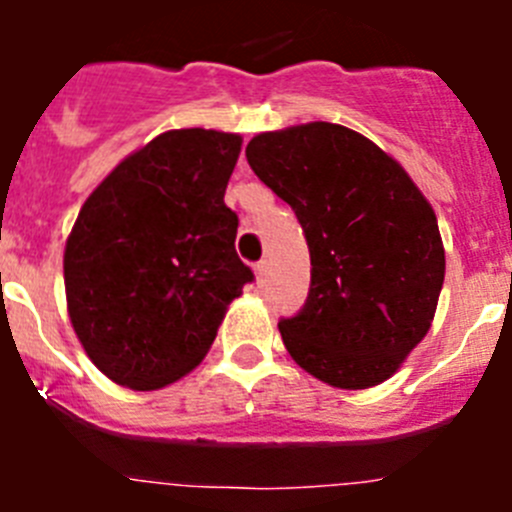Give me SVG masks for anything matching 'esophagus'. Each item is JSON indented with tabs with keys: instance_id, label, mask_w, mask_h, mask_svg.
I'll use <instances>...</instances> for the list:
<instances>
[{
	"instance_id": "34e87169",
	"label": "esophagus",
	"mask_w": 512,
	"mask_h": 512,
	"mask_svg": "<svg viewBox=\"0 0 512 512\" xmlns=\"http://www.w3.org/2000/svg\"><path fill=\"white\" fill-rule=\"evenodd\" d=\"M253 271H256V277H259V282H264L266 274H269V264H266V261H259V264L253 266Z\"/></svg>"
}]
</instances>
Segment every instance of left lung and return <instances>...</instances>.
Wrapping results in <instances>:
<instances>
[{"label":"left lung","instance_id":"left-lung-1","mask_svg":"<svg viewBox=\"0 0 512 512\" xmlns=\"http://www.w3.org/2000/svg\"><path fill=\"white\" fill-rule=\"evenodd\" d=\"M246 158L310 248L305 305L279 320L289 356L341 390L390 379L436 315L446 256L433 207L395 158L333 122L256 135Z\"/></svg>","mask_w":512,"mask_h":512}]
</instances>
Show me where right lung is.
I'll use <instances>...</instances> for the list:
<instances>
[{"label":"right lung","instance_id":"obj_1","mask_svg":"<svg viewBox=\"0 0 512 512\" xmlns=\"http://www.w3.org/2000/svg\"><path fill=\"white\" fill-rule=\"evenodd\" d=\"M241 135L169 130L128 156L81 207L63 253L69 318L99 372L158 390L205 359L253 282L235 253L225 187Z\"/></svg>","mask_w":512,"mask_h":512}]
</instances>
